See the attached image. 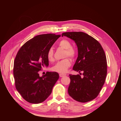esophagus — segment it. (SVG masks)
<instances>
[{"label":"esophagus","instance_id":"34e87169","mask_svg":"<svg viewBox=\"0 0 121 121\" xmlns=\"http://www.w3.org/2000/svg\"><path fill=\"white\" fill-rule=\"evenodd\" d=\"M65 75H66L65 74H62V73L59 74V77H64V76H65Z\"/></svg>","mask_w":121,"mask_h":121}]
</instances>
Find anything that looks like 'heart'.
Instances as JSON below:
<instances>
[{"mask_svg":"<svg viewBox=\"0 0 121 121\" xmlns=\"http://www.w3.org/2000/svg\"><path fill=\"white\" fill-rule=\"evenodd\" d=\"M59 46L65 50L64 52V57H69L71 58H73L75 57L76 52L75 49L72 47V43L70 41L67 39H63L59 42ZM47 57L48 60L52 62L54 60V52L52 48H50L48 50L47 53ZM72 62L70 59L65 58L62 60L58 61L53 67H52V70L59 73H65L67 72L68 69L70 67Z\"/></svg>","mask_w":121,"mask_h":121,"instance_id":"heart-1","label":"heart"}]
</instances>
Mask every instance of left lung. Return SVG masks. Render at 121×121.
<instances>
[{"mask_svg": "<svg viewBox=\"0 0 121 121\" xmlns=\"http://www.w3.org/2000/svg\"><path fill=\"white\" fill-rule=\"evenodd\" d=\"M62 36L74 41L78 51L73 69L80 74L69 75V95L78 102L90 101L98 96L105 83L107 75L105 52L100 43L86 33L68 32L63 33Z\"/></svg>", "mask_w": 121, "mask_h": 121, "instance_id": "8db88e82", "label": "left lung"}]
</instances>
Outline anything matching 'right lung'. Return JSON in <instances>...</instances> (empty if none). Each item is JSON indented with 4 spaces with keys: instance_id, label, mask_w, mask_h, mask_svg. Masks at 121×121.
Returning <instances> with one entry per match:
<instances>
[{
    "instance_id": "1",
    "label": "right lung",
    "mask_w": 121,
    "mask_h": 121,
    "mask_svg": "<svg viewBox=\"0 0 121 121\" xmlns=\"http://www.w3.org/2000/svg\"><path fill=\"white\" fill-rule=\"evenodd\" d=\"M60 36L52 34L36 36L27 41L16 54L13 69L15 87L30 103L39 104L46 100L59 79L57 72H47L42 77L39 72L48 66V50Z\"/></svg>"
}]
</instances>
